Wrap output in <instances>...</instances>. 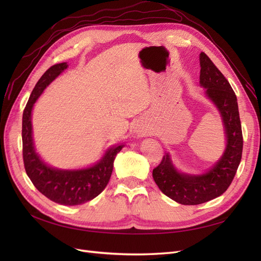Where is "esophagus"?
Returning a JSON list of instances; mask_svg holds the SVG:
<instances>
[{
  "instance_id": "obj_1",
  "label": "esophagus",
  "mask_w": 261,
  "mask_h": 261,
  "mask_svg": "<svg viewBox=\"0 0 261 261\" xmlns=\"http://www.w3.org/2000/svg\"><path fill=\"white\" fill-rule=\"evenodd\" d=\"M134 132L136 133V135L138 137H144L146 135V127H144L143 125H139V124H136L135 127H134Z\"/></svg>"
}]
</instances>
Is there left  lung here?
<instances>
[{"label":"left lung","mask_w":261,"mask_h":261,"mask_svg":"<svg viewBox=\"0 0 261 261\" xmlns=\"http://www.w3.org/2000/svg\"><path fill=\"white\" fill-rule=\"evenodd\" d=\"M199 84L204 97L218 110L223 127L224 151L211 167L200 174L181 172L173 162L170 152H165L161 163L152 171L160 191L180 204H200L222 195L238 171L242 159L243 135L238 98L230 83L213 62L199 54Z\"/></svg>","instance_id":"8db88e82"}]
</instances>
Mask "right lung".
Segmentation results:
<instances>
[{
    "mask_svg": "<svg viewBox=\"0 0 261 261\" xmlns=\"http://www.w3.org/2000/svg\"><path fill=\"white\" fill-rule=\"evenodd\" d=\"M67 67L66 62L50 67L38 81L30 94L22 113V158L27 175L39 192L57 203L77 206L96 198L107 187L113 171L115 156L125 144L109 147L96 163L81 169L51 167L37 152L31 121L35 103L46 87Z\"/></svg>",
    "mask_w": 261,
    "mask_h": 261,
    "instance_id": "obj_1",
    "label": "right lung"
}]
</instances>
